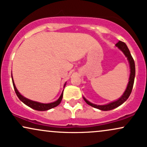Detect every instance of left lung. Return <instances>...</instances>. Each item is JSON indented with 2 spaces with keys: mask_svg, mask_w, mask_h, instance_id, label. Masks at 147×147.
<instances>
[{
  "mask_svg": "<svg viewBox=\"0 0 147 147\" xmlns=\"http://www.w3.org/2000/svg\"><path fill=\"white\" fill-rule=\"evenodd\" d=\"M116 46L119 49L123 52V54L125 55V57L127 58L128 61L129 63V66H130V76H129V82H128L127 86L125 91L124 92L123 95L119 99H117V101H113V102L110 103V104H106V105H96L93 104L92 103H90L88 100H86V99L83 97L84 100L86 101V103L89 106L93 107V108H97V109L104 110V111H108V110H110L114 109V108H117L119 106H121V104H123L125 101L127 99H128V97H129L130 94L131 93L132 88H133L134 86V78H135V74H136V69H135V63L134 61L133 58H132L130 52L128 49L127 45L123 41H119L117 44Z\"/></svg>",
  "mask_w": 147,
  "mask_h": 147,
  "instance_id": "1",
  "label": "left lung"
}]
</instances>
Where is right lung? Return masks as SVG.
I'll return each instance as SVG.
<instances>
[{
    "mask_svg": "<svg viewBox=\"0 0 147 147\" xmlns=\"http://www.w3.org/2000/svg\"><path fill=\"white\" fill-rule=\"evenodd\" d=\"M12 78V82H13V88H14V90H15V92L16 93V95L18 97V98H19L20 100L22 101L24 104H26V106H29L30 108H32V109L34 110H39V111H45V110H50L51 109V108H53L54 107L59 106L60 104V103H61V100H62L63 99V91L62 94H61V96H60V97L59 99H57V101H54V102H52V103H50V104H42V103H39V102H37V101H32V100H30V99L26 98V97H23L22 95H21L20 93L18 92V90L17 88L16 87V85L14 84V82H13V77ZM65 84L64 85V87L65 86Z\"/></svg>",
    "mask_w": 147,
    "mask_h": 147,
    "instance_id": "1",
    "label": "right lung"
}]
</instances>
